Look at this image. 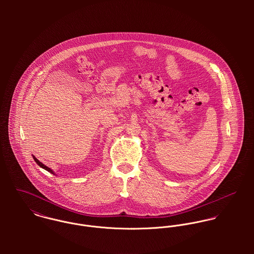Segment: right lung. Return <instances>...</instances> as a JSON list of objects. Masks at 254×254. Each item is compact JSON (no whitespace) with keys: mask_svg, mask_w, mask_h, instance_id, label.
Wrapping results in <instances>:
<instances>
[{"mask_svg":"<svg viewBox=\"0 0 254 254\" xmlns=\"http://www.w3.org/2000/svg\"><path fill=\"white\" fill-rule=\"evenodd\" d=\"M33 158H34V160H35V161H36L37 164H38V165H39V166H40V167H42V168H44V169H45V170H47V171H49V172H51V173H53V174H55V173H54V172H53V170H51V169H50V168H49V167H48V166H46V165H44V164H43V163H42V162H41V161H39V160H38V159H37V158H36V157H35V156H33Z\"/></svg>","mask_w":254,"mask_h":254,"instance_id":"add662e5","label":"right lung"}]
</instances>
